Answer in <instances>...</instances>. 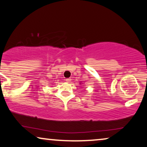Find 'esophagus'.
Wrapping results in <instances>:
<instances>
[{
  "label": "esophagus",
  "mask_w": 147,
  "mask_h": 147,
  "mask_svg": "<svg viewBox=\"0 0 147 147\" xmlns=\"http://www.w3.org/2000/svg\"><path fill=\"white\" fill-rule=\"evenodd\" d=\"M71 79L70 78H67V79H66V81L67 83H70V81H71Z\"/></svg>",
  "instance_id": "34e87169"
}]
</instances>
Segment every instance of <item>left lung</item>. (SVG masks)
Masks as SVG:
<instances>
[{"label": "left lung", "mask_w": 147, "mask_h": 147, "mask_svg": "<svg viewBox=\"0 0 147 147\" xmlns=\"http://www.w3.org/2000/svg\"><path fill=\"white\" fill-rule=\"evenodd\" d=\"M80 84H81V83H80Z\"/></svg>", "instance_id": "1"}]
</instances>
